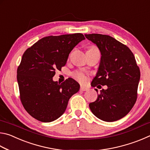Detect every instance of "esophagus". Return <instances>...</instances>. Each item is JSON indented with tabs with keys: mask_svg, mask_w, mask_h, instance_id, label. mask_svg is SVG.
<instances>
[{
	"mask_svg": "<svg viewBox=\"0 0 150 150\" xmlns=\"http://www.w3.org/2000/svg\"><path fill=\"white\" fill-rule=\"evenodd\" d=\"M80 90L82 91H85L88 90V88L86 87H84V86H81Z\"/></svg>",
	"mask_w": 150,
	"mask_h": 150,
	"instance_id": "1",
	"label": "esophagus"
}]
</instances>
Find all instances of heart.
<instances>
[{"label":"heart","instance_id":"1","mask_svg":"<svg viewBox=\"0 0 150 150\" xmlns=\"http://www.w3.org/2000/svg\"><path fill=\"white\" fill-rule=\"evenodd\" d=\"M93 48V47H92ZM74 76L77 79V80H79L81 83H85L87 81V76L85 75L84 73L81 72V71H77L74 73Z\"/></svg>","mask_w":150,"mask_h":150}]
</instances>
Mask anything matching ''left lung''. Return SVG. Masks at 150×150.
Here are the masks:
<instances>
[{
  "label": "left lung",
  "mask_w": 150,
  "mask_h": 150,
  "mask_svg": "<svg viewBox=\"0 0 150 150\" xmlns=\"http://www.w3.org/2000/svg\"><path fill=\"white\" fill-rule=\"evenodd\" d=\"M96 45L101 58L93 87L106 85L96 100L89 104L93 115L105 122L125 116L135 104L140 71L131 50L114 38L99 34H85ZM98 85V86H99ZM98 93V90L95 89Z\"/></svg>",
  "instance_id": "8db88e82"
}]
</instances>
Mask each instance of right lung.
I'll return each mask as SVG.
<instances>
[{
    "label": "right lung",
    "mask_w": 150,
    "mask_h": 150,
    "mask_svg": "<svg viewBox=\"0 0 150 150\" xmlns=\"http://www.w3.org/2000/svg\"><path fill=\"white\" fill-rule=\"evenodd\" d=\"M85 38L82 34L47 36L27 49L17 69L20 100L28 113L43 122H50L65 112L68 101L79 91L72 78L54 81L55 70L65 66L70 52Z\"/></svg>",
    "instance_id": "add662e5"
}]
</instances>
